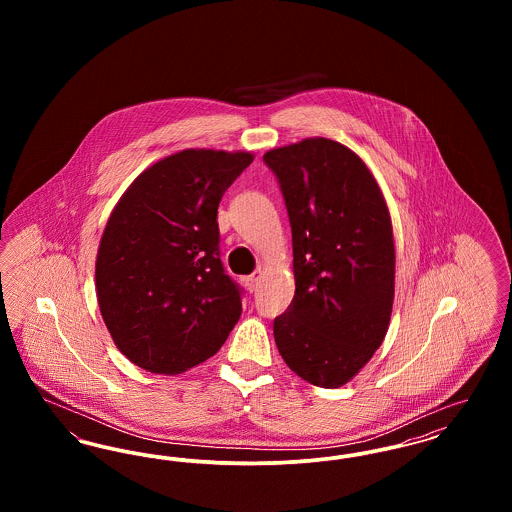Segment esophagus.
Masks as SVG:
<instances>
[{
    "instance_id": "esophagus-1",
    "label": "esophagus",
    "mask_w": 512,
    "mask_h": 512,
    "mask_svg": "<svg viewBox=\"0 0 512 512\" xmlns=\"http://www.w3.org/2000/svg\"><path fill=\"white\" fill-rule=\"evenodd\" d=\"M261 278H263V272H261V270H259V272H253L251 276H245L244 282L245 286H247V290H249V292H255L257 286H259V282H261Z\"/></svg>"
}]
</instances>
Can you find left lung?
Returning <instances> with one entry per match:
<instances>
[{
	"instance_id": "obj_1",
	"label": "left lung",
	"mask_w": 512,
	"mask_h": 512,
	"mask_svg": "<svg viewBox=\"0 0 512 512\" xmlns=\"http://www.w3.org/2000/svg\"><path fill=\"white\" fill-rule=\"evenodd\" d=\"M292 226L295 293L274 318L284 363L318 388L353 380L382 345L395 293L390 209L365 161L328 138L263 155Z\"/></svg>"
}]
</instances>
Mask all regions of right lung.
Masks as SVG:
<instances>
[{
  "mask_svg": "<svg viewBox=\"0 0 512 512\" xmlns=\"http://www.w3.org/2000/svg\"><path fill=\"white\" fill-rule=\"evenodd\" d=\"M249 151L184 149L147 167L121 195L96 257L103 322L122 355L155 374L213 357L242 315L219 257L217 209Z\"/></svg>",
  "mask_w": 512,
  "mask_h": 512,
  "instance_id": "obj_1",
  "label": "right lung"
}]
</instances>
